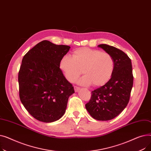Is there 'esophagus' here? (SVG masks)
<instances>
[{"instance_id": "1", "label": "esophagus", "mask_w": 151, "mask_h": 151, "mask_svg": "<svg viewBox=\"0 0 151 151\" xmlns=\"http://www.w3.org/2000/svg\"><path fill=\"white\" fill-rule=\"evenodd\" d=\"M80 88H79V87H77V86H74V89H75V92H78L79 91V89H80Z\"/></svg>"}]
</instances>
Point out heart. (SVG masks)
Listing matches in <instances>:
<instances>
[{
  "label": "heart",
  "instance_id": "heart-1",
  "mask_svg": "<svg viewBox=\"0 0 151 151\" xmlns=\"http://www.w3.org/2000/svg\"><path fill=\"white\" fill-rule=\"evenodd\" d=\"M60 67L71 83L75 81L83 72L84 76L78 81L79 84L99 87L105 84L111 78L114 62L108 52L81 47L73 52L72 58L64 55L60 60Z\"/></svg>",
  "mask_w": 151,
  "mask_h": 151
}]
</instances>
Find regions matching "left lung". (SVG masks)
I'll list each match as a JSON object with an SVG mask.
<instances>
[{"label": "left lung", "instance_id": "8db88e82", "mask_svg": "<svg viewBox=\"0 0 151 151\" xmlns=\"http://www.w3.org/2000/svg\"><path fill=\"white\" fill-rule=\"evenodd\" d=\"M110 54L114 68L110 80L91 92L86 104L90 115L98 121H109L119 114L127 105L133 84L131 59L124 52L106 44L98 46Z\"/></svg>", "mask_w": 151, "mask_h": 151}]
</instances>
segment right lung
<instances>
[{
    "instance_id": "add662e5",
    "label": "right lung",
    "mask_w": 151,
    "mask_h": 151,
    "mask_svg": "<svg viewBox=\"0 0 151 151\" xmlns=\"http://www.w3.org/2000/svg\"><path fill=\"white\" fill-rule=\"evenodd\" d=\"M70 48L43 40L22 58L18 73L19 98L29 113L39 121L59 119L75 92L60 68V60Z\"/></svg>"
}]
</instances>
